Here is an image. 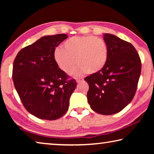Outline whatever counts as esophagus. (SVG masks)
I'll use <instances>...</instances> for the list:
<instances>
[{
    "label": "esophagus",
    "mask_w": 154,
    "mask_h": 154,
    "mask_svg": "<svg viewBox=\"0 0 154 154\" xmlns=\"http://www.w3.org/2000/svg\"><path fill=\"white\" fill-rule=\"evenodd\" d=\"M83 81H84V79H83V78H77V79H76V82H77L78 83H82V82H83Z\"/></svg>",
    "instance_id": "34e87169"
}]
</instances>
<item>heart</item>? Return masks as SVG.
Listing matches in <instances>:
<instances>
[{
  "instance_id": "heart-1",
  "label": "heart",
  "mask_w": 154,
  "mask_h": 154,
  "mask_svg": "<svg viewBox=\"0 0 154 154\" xmlns=\"http://www.w3.org/2000/svg\"><path fill=\"white\" fill-rule=\"evenodd\" d=\"M56 63L62 71L67 72L76 62L78 64L71 74L79 75L86 72L94 74L105 66L108 58V46L103 38L88 36L69 38L54 53ZM75 60H74V59Z\"/></svg>"
}]
</instances>
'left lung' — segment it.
<instances>
[{
  "instance_id": "left-lung-1",
  "label": "left lung",
  "mask_w": 154,
  "mask_h": 154,
  "mask_svg": "<svg viewBox=\"0 0 154 154\" xmlns=\"http://www.w3.org/2000/svg\"><path fill=\"white\" fill-rule=\"evenodd\" d=\"M108 58L103 69L85 78L89 85L88 102L96 113H118L131 102L141 72V61L131 43L106 33Z\"/></svg>"
}]
</instances>
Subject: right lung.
I'll list each match as a JSON object with an SVG mask.
<instances>
[{
	"instance_id": "obj_1",
	"label": "right lung",
	"mask_w": 154,
	"mask_h": 154,
	"mask_svg": "<svg viewBox=\"0 0 154 154\" xmlns=\"http://www.w3.org/2000/svg\"><path fill=\"white\" fill-rule=\"evenodd\" d=\"M68 37L65 34L45 36L18 52L12 78L25 109L41 119L55 120L66 113L77 86L56 63V48Z\"/></svg>"
}]
</instances>
